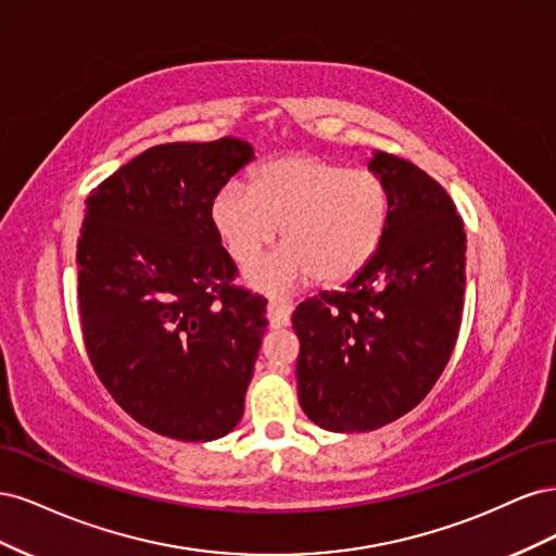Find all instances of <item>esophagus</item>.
<instances>
[{"mask_svg": "<svg viewBox=\"0 0 556 556\" xmlns=\"http://www.w3.org/2000/svg\"><path fill=\"white\" fill-rule=\"evenodd\" d=\"M266 315H268V323H271L274 329L290 327V323H292V304H285V301L271 299V301H268V306H266Z\"/></svg>", "mask_w": 556, "mask_h": 556, "instance_id": "1", "label": "esophagus"}]
</instances>
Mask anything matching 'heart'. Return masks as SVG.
I'll return each instance as SVG.
<instances>
[{"instance_id":"b5f03b06","label":"heart","mask_w":556,"mask_h":556,"mask_svg":"<svg viewBox=\"0 0 556 556\" xmlns=\"http://www.w3.org/2000/svg\"><path fill=\"white\" fill-rule=\"evenodd\" d=\"M211 217L237 264L255 260L280 227L282 248L248 268L255 288L288 292L311 280L336 288L374 260L390 217V194L368 169L288 155L260 166L250 188L225 185Z\"/></svg>"}]
</instances>
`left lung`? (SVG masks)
I'll return each instance as SVG.
<instances>
[{
  "label": "left lung",
  "mask_w": 556,
  "mask_h": 556,
  "mask_svg": "<svg viewBox=\"0 0 556 556\" xmlns=\"http://www.w3.org/2000/svg\"><path fill=\"white\" fill-rule=\"evenodd\" d=\"M368 169L390 194L374 260L343 292L306 299L292 315L301 408L341 433L380 429L429 394L457 343L466 288V231L450 194L380 150Z\"/></svg>",
  "instance_id": "obj_1"
}]
</instances>
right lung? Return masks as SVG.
Listing matches in <instances>:
<instances>
[{
    "instance_id": "1",
    "label": "right lung",
    "mask_w": 556,
    "mask_h": 556,
    "mask_svg": "<svg viewBox=\"0 0 556 556\" xmlns=\"http://www.w3.org/2000/svg\"><path fill=\"white\" fill-rule=\"evenodd\" d=\"M255 150L241 139L148 148L88 197L78 308L94 374L127 415L176 441L241 422L266 331V299L231 285L237 264L211 206Z\"/></svg>"
}]
</instances>
